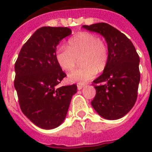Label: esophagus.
Listing matches in <instances>:
<instances>
[{
	"mask_svg": "<svg viewBox=\"0 0 152 152\" xmlns=\"http://www.w3.org/2000/svg\"><path fill=\"white\" fill-rule=\"evenodd\" d=\"M83 87H84V85H83V84H77V89L78 90H81Z\"/></svg>",
	"mask_w": 152,
	"mask_h": 152,
	"instance_id": "obj_1",
	"label": "esophagus"
}]
</instances>
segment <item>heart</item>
I'll return each mask as SVG.
<instances>
[{
  "mask_svg": "<svg viewBox=\"0 0 152 152\" xmlns=\"http://www.w3.org/2000/svg\"><path fill=\"white\" fill-rule=\"evenodd\" d=\"M55 57L61 69L67 72L73 69L78 59H80L82 67L69 73L68 80L71 83L83 84L106 69L109 50L106 42L97 34L84 31L69 39L68 47L59 46Z\"/></svg>",
  "mask_w": 152,
  "mask_h": 152,
  "instance_id": "1",
  "label": "heart"
}]
</instances>
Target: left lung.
<instances>
[{"label":"left lung","mask_w":152,"mask_h":152,"mask_svg":"<svg viewBox=\"0 0 152 152\" xmlns=\"http://www.w3.org/2000/svg\"><path fill=\"white\" fill-rule=\"evenodd\" d=\"M105 38L109 50L107 66L93 81L96 90L91 105L107 120L122 118L133 107L140 80V57L133 44L125 34L106 23L83 25Z\"/></svg>","instance_id":"1"}]
</instances>
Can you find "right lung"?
Instances as JSON below:
<instances>
[{
    "mask_svg": "<svg viewBox=\"0 0 152 152\" xmlns=\"http://www.w3.org/2000/svg\"><path fill=\"white\" fill-rule=\"evenodd\" d=\"M72 34L68 27H42L23 46L15 64L14 86L24 115L44 129L58 127L66 117L76 84L57 88L66 76L56 61L57 46Z\"/></svg>",
    "mask_w": 152,
    "mask_h": 152,
    "instance_id": "add662e5",
    "label": "right lung"
}]
</instances>
